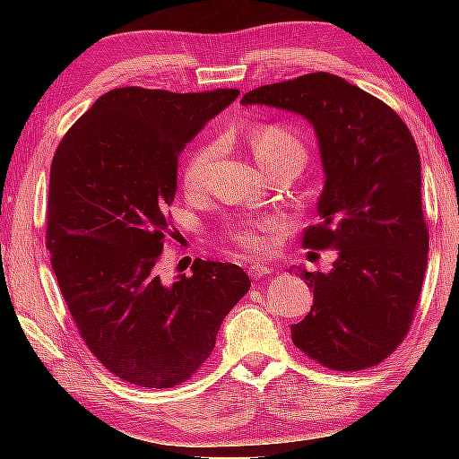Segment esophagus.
Here are the masks:
<instances>
[{
  "label": "esophagus",
  "mask_w": 459,
  "mask_h": 459,
  "mask_svg": "<svg viewBox=\"0 0 459 459\" xmlns=\"http://www.w3.org/2000/svg\"><path fill=\"white\" fill-rule=\"evenodd\" d=\"M272 272L273 269L272 265H267V263H253V265H248L250 278H265V275H269Z\"/></svg>",
  "instance_id": "obj_1"
}]
</instances>
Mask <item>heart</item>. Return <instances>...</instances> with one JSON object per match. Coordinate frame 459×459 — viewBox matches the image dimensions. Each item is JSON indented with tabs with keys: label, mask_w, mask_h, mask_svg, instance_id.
<instances>
[{
	"label": "heart",
	"mask_w": 459,
	"mask_h": 459,
	"mask_svg": "<svg viewBox=\"0 0 459 459\" xmlns=\"http://www.w3.org/2000/svg\"><path fill=\"white\" fill-rule=\"evenodd\" d=\"M248 146L253 150L256 162L263 169L275 165L281 160H294L299 169L305 165L307 160V150L303 142L292 134L290 129L281 127V125H256L255 129H250L248 134ZM212 154L215 148L203 146L194 150L184 167V184L190 190H196L204 184L206 171H209ZM278 228V223L272 219L265 221H242L231 225L228 230V236L234 240L238 247H242L248 253H265L269 248V231Z\"/></svg>",
	"instance_id": "b5f03b06"
}]
</instances>
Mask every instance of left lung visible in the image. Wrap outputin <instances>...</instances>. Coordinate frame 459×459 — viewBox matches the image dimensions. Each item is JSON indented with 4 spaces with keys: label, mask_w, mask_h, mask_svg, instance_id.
<instances>
[{
    "label": "left lung",
    "mask_w": 459,
    "mask_h": 459,
    "mask_svg": "<svg viewBox=\"0 0 459 459\" xmlns=\"http://www.w3.org/2000/svg\"><path fill=\"white\" fill-rule=\"evenodd\" d=\"M244 106L303 117L317 137L324 190L303 247L336 250L330 272L297 267L313 307L292 342L338 372L372 368L410 330L426 273L422 165L397 112L330 73L263 85Z\"/></svg>",
    "instance_id": "obj_1"
}]
</instances>
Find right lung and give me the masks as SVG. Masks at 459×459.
I'll list each match as a JSON object with an SVG mask.
<instances>
[{
	"label": "right lung",
	"mask_w": 459,
	"mask_h": 459,
	"mask_svg": "<svg viewBox=\"0 0 459 459\" xmlns=\"http://www.w3.org/2000/svg\"><path fill=\"white\" fill-rule=\"evenodd\" d=\"M238 93L112 90L54 154L48 248L56 280L91 353L135 386L190 378L250 288L234 263L198 259L190 278L181 273L173 284L154 267L179 152Z\"/></svg>",
	"instance_id": "1"
}]
</instances>
